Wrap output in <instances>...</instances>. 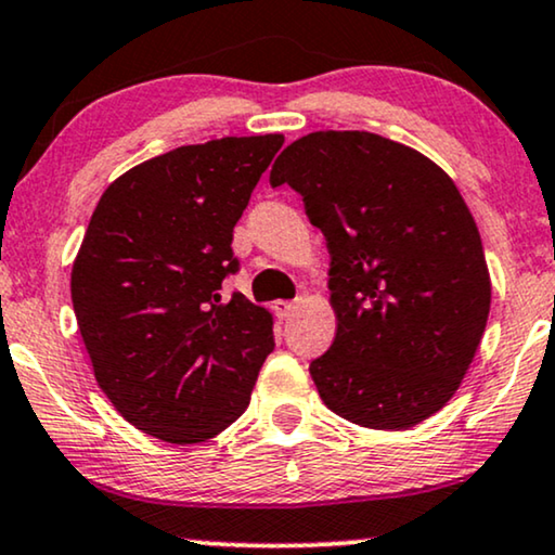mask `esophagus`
<instances>
[{
	"mask_svg": "<svg viewBox=\"0 0 555 555\" xmlns=\"http://www.w3.org/2000/svg\"><path fill=\"white\" fill-rule=\"evenodd\" d=\"M275 313H278V318H291L293 315V310H295V302L293 300H275Z\"/></svg>",
	"mask_w": 555,
	"mask_h": 555,
	"instance_id": "1",
	"label": "esophagus"
}]
</instances>
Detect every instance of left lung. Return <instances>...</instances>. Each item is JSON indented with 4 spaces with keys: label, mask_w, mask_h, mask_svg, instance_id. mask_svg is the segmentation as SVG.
<instances>
[{
    "label": "left lung",
    "mask_w": 555,
    "mask_h": 555,
    "mask_svg": "<svg viewBox=\"0 0 555 555\" xmlns=\"http://www.w3.org/2000/svg\"><path fill=\"white\" fill-rule=\"evenodd\" d=\"M331 253L336 338L310 376L323 404L369 429H409L460 389L490 313L480 232L454 181L369 131H315L272 164Z\"/></svg>",
    "instance_id": "obj_1"
}]
</instances>
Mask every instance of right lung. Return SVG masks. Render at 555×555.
Here are the masks:
<instances>
[{"label":"right lung","mask_w":555,"mask_h":555,"mask_svg":"<svg viewBox=\"0 0 555 555\" xmlns=\"http://www.w3.org/2000/svg\"><path fill=\"white\" fill-rule=\"evenodd\" d=\"M283 135H227L149 158L105 189L70 293L95 382L126 422L171 444L242 416L275 348L242 293L232 232Z\"/></svg>","instance_id":"right-lung-1"}]
</instances>
